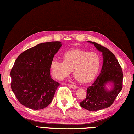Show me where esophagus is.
Wrapping results in <instances>:
<instances>
[{
	"label": "esophagus",
	"mask_w": 134,
	"mask_h": 134,
	"mask_svg": "<svg viewBox=\"0 0 134 134\" xmlns=\"http://www.w3.org/2000/svg\"><path fill=\"white\" fill-rule=\"evenodd\" d=\"M68 87H69L70 88H73V89H75L77 88V86H76V85H74L72 84H68Z\"/></svg>",
	"instance_id": "esophagus-1"
}]
</instances>
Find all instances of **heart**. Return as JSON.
Listing matches in <instances>:
<instances>
[{
	"mask_svg": "<svg viewBox=\"0 0 134 134\" xmlns=\"http://www.w3.org/2000/svg\"><path fill=\"white\" fill-rule=\"evenodd\" d=\"M101 62V56L97 52L72 49L63 54V61L52 60L50 70L53 76L58 80H63L73 71L74 76L78 81L86 83L97 75Z\"/></svg>",
	"mask_w": 134,
	"mask_h": 134,
	"instance_id": "obj_1",
	"label": "heart"
}]
</instances>
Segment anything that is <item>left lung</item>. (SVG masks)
I'll return each instance as SVG.
<instances>
[{
  "mask_svg": "<svg viewBox=\"0 0 134 134\" xmlns=\"http://www.w3.org/2000/svg\"><path fill=\"white\" fill-rule=\"evenodd\" d=\"M88 41L102 52L103 63L99 76L91 86L87 88L86 98L80 104L89 111H97L107 108L113 103L122 89L124 75L122 68L112 52L97 43ZM109 82L114 84L110 91H106L105 88V85Z\"/></svg>",
  "mask_w": 134,
  "mask_h": 134,
  "instance_id": "left-lung-1",
  "label": "left lung"
}]
</instances>
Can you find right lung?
Masks as SVG:
<instances>
[{
	"mask_svg": "<svg viewBox=\"0 0 134 134\" xmlns=\"http://www.w3.org/2000/svg\"><path fill=\"white\" fill-rule=\"evenodd\" d=\"M60 41L43 43L21 53L10 71L11 88L18 100L38 110L49 106L60 84L50 76V65Z\"/></svg>",
	"mask_w": 134,
	"mask_h": 134,
	"instance_id": "1",
	"label": "right lung"
}]
</instances>
